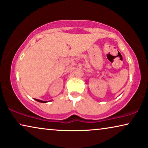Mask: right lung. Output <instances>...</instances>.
I'll return each instance as SVG.
<instances>
[{
    "mask_svg": "<svg viewBox=\"0 0 148 148\" xmlns=\"http://www.w3.org/2000/svg\"><path fill=\"white\" fill-rule=\"evenodd\" d=\"M36 101H38V102H42V103H45V102H47V101H42V100H38V99H35Z\"/></svg>",
    "mask_w": 148,
    "mask_h": 148,
    "instance_id": "right-lung-1",
    "label": "right lung"
}]
</instances>
